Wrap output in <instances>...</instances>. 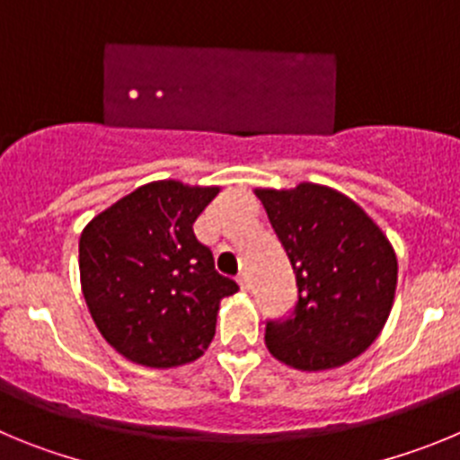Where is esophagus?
<instances>
[{
    "mask_svg": "<svg viewBox=\"0 0 460 460\" xmlns=\"http://www.w3.org/2000/svg\"><path fill=\"white\" fill-rule=\"evenodd\" d=\"M235 281H238V287L243 288V291H250V275H247V272H240V275L235 277Z\"/></svg>",
    "mask_w": 460,
    "mask_h": 460,
    "instance_id": "34e87169",
    "label": "esophagus"
}]
</instances>
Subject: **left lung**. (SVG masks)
Masks as SVG:
<instances>
[{"label": "left lung", "mask_w": 460, "mask_h": 460, "mask_svg": "<svg viewBox=\"0 0 460 460\" xmlns=\"http://www.w3.org/2000/svg\"><path fill=\"white\" fill-rule=\"evenodd\" d=\"M296 272L287 321H268L272 358L300 371L337 369L369 349L392 312L396 254L350 197L328 185L256 188Z\"/></svg>", "instance_id": "left-lung-1"}]
</instances>
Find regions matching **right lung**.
<instances>
[{
  "mask_svg": "<svg viewBox=\"0 0 460 460\" xmlns=\"http://www.w3.org/2000/svg\"><path fill=\"white\" fill-rule=\"evenodd\" d=\"M220 188L153 181L98 213L80 235L86 307L111 349L142 367L194 362L238 284L215 270L192 225Z\"/></svg>",
  "mask_w": 460,
  "mask_h": 460,
  "instance_id": "add662e5",
  "label": "right lung"
}]
</instances>
